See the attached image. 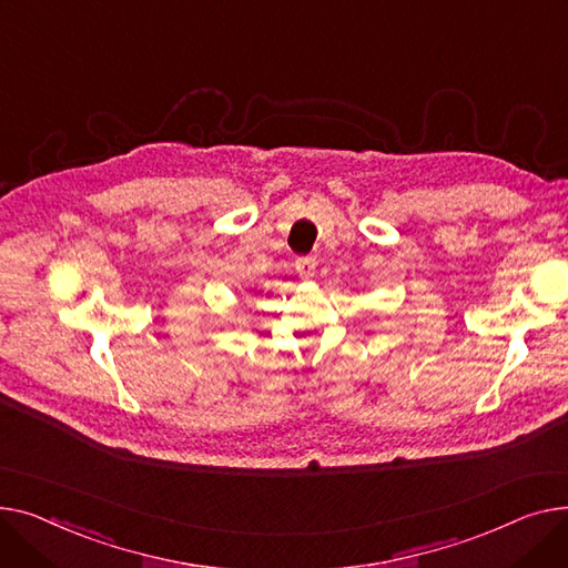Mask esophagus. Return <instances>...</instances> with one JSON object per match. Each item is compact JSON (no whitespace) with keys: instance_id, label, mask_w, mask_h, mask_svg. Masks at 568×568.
Masks as SVG:
<instances>
[{"instance_id":"1","label":"esophagus","mask_w":568,"mask_h":568,"mask_svg":"<svg viewBox=\"0 0 568 568\" xmlns=\"http://www.w3.org/2000/svg\"><path fill=\"white\" fill-rule=\"evenodd\" d=\"M295 273L303 277V280L314 277V273H316V258L314 256H297L295 258Z\"/></svg>"}]
</instances>
